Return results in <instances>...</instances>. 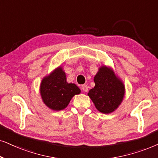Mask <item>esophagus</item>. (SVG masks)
I'll list each match as a JSON object with an SVG mask.
<instances>
[{"label":"esophagus","mask_w":158,"mask_h":158,"mask_svg":"<svg viewBox=\"0 0 158 158\" xmlns=\"http://www.w3.org/2000/svg\"><path fill=\"white\" fill-rule=\"evenodd\" d=\"M81 89H82L84 92H87V91H88L89 87L87 85H81Z\"/></svg>","instance_id":"34e87169"}]
</instances>
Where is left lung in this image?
Returning <instances> with one entry per match:
<instances>
[{
    "mask_svg": "<svg viewBox=\"0 0 158 158\" xmlns=\"http://www.w3.org/2000/svg\"><path fill=\"white\" fill-rule=\"evenodd\" d=\"M95 87L88 95L100 112L110 114L114 111L123 101L125 86L109 67L103 65L94 77Z\"/></svg>",
    "mask_w": 158,
    "mask_h": 158,
    "instance_id": "1",
    "label": "left lung"
}]
</instances>
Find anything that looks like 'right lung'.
<instances>
[{"mask_svg": "<svg viewBox=\"0 0 158 158\" xmlns=\"http://www.w3.org/2000/svg\"><path fill=\"white\" fill-rule=\"evenodd\" d=\"M80 93V89L75 84L67 82L66 75L60 66L46 76L40 85L43 102L55 111L64 109L71 98Z\"/></svg>", "mask_w": 158, "mask_h": 158, "instance_id": "add662e5", "label": "right lung"}]
</instances>
